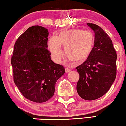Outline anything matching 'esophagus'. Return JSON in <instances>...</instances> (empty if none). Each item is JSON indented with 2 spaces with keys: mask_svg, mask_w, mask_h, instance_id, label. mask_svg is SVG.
I'll use <instances>...</instances> for the list:
<instances>
[{
  "mask_svg": "<svg viewBox=\"0 0 126 126\" xmlns=\"http://www.w3.org/2000/svg\"><path fill=\"white\" fill-rule=\"evenodd\" d=\"M65 72H66V73H68V72H69L70 71V69H69V68H65Z\"/></svg>",
  "mask_w": 126,
  "mask_h": 126,
  "instance_id": "34e87169",
  "label": "esophagus"
}]
</instances>
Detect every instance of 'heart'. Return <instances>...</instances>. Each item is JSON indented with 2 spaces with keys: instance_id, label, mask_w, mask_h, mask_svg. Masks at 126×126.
<instances>
[{
  "instance_id": "heart-1",
  "label": "heart",
  "mask_w": 126,
  "mask_h": 126,
  "mask_svg": "<svg viewBox=\"0 0 126 126\" xmlns=\"http://www.w3.org/2000/svg\"><path fill=\"white\" fill-rule=\"evenodd\" d=\"M95 38L93 33L81 29H70L59 33L57 38H49L48 46L52 57L59 60L62 55L61 46H64V54L69 60L77 63L85 61L92 54Z\"/></svg>"
}]
</instances>
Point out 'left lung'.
Masks as SVG:
<instances>
[{"label": "left lung", "instance_id": "left-lung-1", "mask_svg": "<svg viewBox=\"0 0 126 126\" xmlns=\"http://www.w3.org/2000/svg\"><path fill=\"white\" fill-rule=\"evenodd\" d=\"M87 25L94 33V48L90 57L75 69L80 75L78 94L90 101L103 96L114 82L117 54L111 38L101 27L93 23Z\"/></svg>", "mask_w": 126, "mask_h": 126}]
</instances>
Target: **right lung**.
Instances as JSON below:
<instances>
[{"mask_svg": "<svg viewBox=\"0 0 126 126\" xmlns=\"http://www.w3.org/2000/svg\"><path fill=\"white\" fill-rule=\"evenodd\" d=\"M48 35L43 26H31L14 45L11 59L14 81L21 94L33 102L51 99L57 80L65 73L64 66L51 60L47 49Z\"/></svg>", "mask_w": 126, "mask_h": 126, "instance_id": "obj_1", "label": "right lung"}]
</instances>
